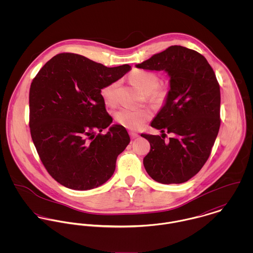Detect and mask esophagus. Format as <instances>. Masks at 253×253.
Instances as JSON below:
<instances>
[{
    "mask_svg": "<svg viewBox=\"0 0 253 253\" xmlns=\"http://www.w3.org/2000/svg\"><path fill=\"white\" fill-rule=\"evenodd\" d=\"M129 135H130L131 139H134V138L138 137V134L136 132H133V131H129Z\"/></svg>",
    "mask_w": 253,
    "mask_h": 253,
    "instance_id": "esophagus-1",
    "label": "esophagus"
}]
</instances>
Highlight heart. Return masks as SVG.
Segmentation results:
<instances>
[{"mask_svg": "<svg viewBox=\"0 0 253 253\" xmlns=\"http://www.w3.org/2000/svg\"><path fill=\"white\" fill-rule=\"evenodd\" d=\"M130 81L132 84L146 94V97L155 103H163L167 98V90L157 87L159 78L156 74L148 71L137 70L131 73ZM119 82L115 81L103 86L100 90L103 101L112 106L116 103V90ZM152 117V112L148 108H120L115 112L116 122L129 129H137L144 126L145 123Z\"/></svg>", "mask_w": 253, "mask_h": 253, "instance_id": "1", "label": "heart"}]
</instances>
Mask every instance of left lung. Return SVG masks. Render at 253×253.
Instances as JSON below:
<instances>
[{
    "instance_id": "obj_1",
    "label": "left lung",
    "mask_w": 253,
    "mask_h": 253,
    "mask_svg": "<svg viewBox=\"0 0 253 253\" xmlns=\"http://www.w3.org/2000/svg\"><path fill=\"white\" fill-rule=\"evenodd\" d=\"M135 67L165 71L169 77L165 104L151 122L162 134H141L151 145L143 160L145 169L163 184L190 180L208 161L220 127L215 74L205 56L181 45H171ZM165 131L175 136L165 142Z\"/></svg>"
}]
</instances>
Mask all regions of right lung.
I'll list each match as a JSON object with an SVG mask.
<instances>
[{"label": "right lung", "instance_id": "obj_1", "mask_svg": "<svg viewBox=\"0 0 253 253\" xmlns=\"http://www.w3.org/2000/svg\"><path fill=\"white\" fill-rule=\"evenodd\" d=\"M130 69L60 53L37 74L29 93L31 136L47 172L61 185L85 191L114 174L130 138L123 126L111 125L100 90ZM107 127L105 135H95Z\"/></svg>", "mask_w": 253, "mask_h": 253}]
</instances>
